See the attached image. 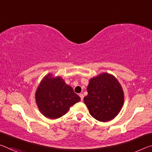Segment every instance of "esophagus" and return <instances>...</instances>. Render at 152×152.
Segmentation results:
<instances>
[{
    "label": "esophagus",
    "instance_id": "34e87169",
    "mask_svg": "<svg viewBox=\"0 0 152 152\" xmlns=\"http://www.w3.org/2000/svg\"><path fill=\"white\" fill-rule=\"evenodd\" d=\"M79 96H80V99H81V101H83V99H84V95H83V94H79Z\"/></svg>",
    "mask_w": 152,
    "mask_h": 152
}]
</instances>
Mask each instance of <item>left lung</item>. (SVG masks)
Returning a JSON list of instances; mask_svg holds the SVG:
<instances>
[{
	"label": "left lung",
	"instance_id": "1",
	"mask_svg": "<svg viewBox=\"0 0 152 152\" xmlns=\"http://www.w3.org/2000/svg\"><path fill=\"white\" fill-rule=\"evenodd\" d=\"M84 102L92 117L101 122L112 120L124 103V92L118 80L103 72L90 79Z\"/></svg>",
	"mask_w": 152,
	"mask_h": 152
}]
</instances>
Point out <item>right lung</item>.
Returning a JSON list of instances; mask_svg holds the SVG:
<instances>
[{
	"label": "right lung",
	"instance_id": "obj_1",
	"mask_svg": "<svg viewBox=\"0 0 152 152\" xmlns=\"http://www.w3.org/2000/svg\"><path fill=\"white\" fill-rule=\"evenodd\" d=\"M35 97L41 113L51 119L62 117L72 106L80 101V96L61 77L54 76L51 73L43 77Z\"/></svg>",
	"mask_w": 152,
	"mask_h": 152
}]
</instances>
